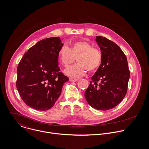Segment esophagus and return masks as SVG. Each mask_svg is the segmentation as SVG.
<instances>
[{
    "label": "esophagus",
    "instance_id": "1",
    "mask_svg": "<svg viewBox=\"0 0 149 149\" xmlns=\"http://www.w3.org/2000/svg\"><path fill=\"white\" fill-rule=\"evenodd\" d=\"M69 80L71 82H77V81H78L79 80V79L78 78H70L69 79Z\"/></svg>",
    "mask_w": 149,
    "mask_h": 149
}]
</instances>
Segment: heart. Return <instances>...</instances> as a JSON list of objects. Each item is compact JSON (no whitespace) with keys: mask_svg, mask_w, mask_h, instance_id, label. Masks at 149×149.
Segmentation results:
<instances>
[{"mask_svg":"<svg viewBox=\"0 0 149 149\" xmlns=\"http://www.w3.org/2000/svg\"><path fill=\"white\" fill-rule=\"evenodd\" d=\"M77 57L78 63L67 68L65 74L73 78L83 76L87 70L95 71L101 65L102 55L100 50L93 48L90 42L79 40L63 45L58 51V58L61 64L67 67Z\"/></svg>","mask_w":149,"mask_h":149,"instance_id":"heart-1","label":"heart"}]
</instances>
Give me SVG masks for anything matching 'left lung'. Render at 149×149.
Listing matches in <instances>:
<instances>
[{
	"mask_svg": "<svg viewBox=\"0 0 149 149\" xmlns=\"http://www.w3.org/2000/svg\"><path fill=\"white\" fill-rule=\"evenodd\" d=\"M95 41L102 61L84 95L93 108L105 111L115 107L125 97L130 71L125 54L116 44L100 36H96Z\"/></svg>",
	"mask_w": 149,
	"mask_h": 149,
	"instance_id": "left-lung-1",
	"label": "left lung"
}]
</instances>
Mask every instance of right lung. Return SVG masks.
<instances>
[{"label": "right lung", "mask_w": 149, "mask_h": 149, "mask_svg": "<svg viewBox=\"0 0 149 149\" xmlns=\"http://www.w3.org/2000/svg\"><path fill=\"white\" fill-rule=\"evenodd\" d=\"M63 44L59 37L42 39L21 59L17 68L16 87L24 102L36 110L52 108L68 77L61 72L58 53Z\"/></svg>", "instance_id": "add662e5"}]
</instances>
